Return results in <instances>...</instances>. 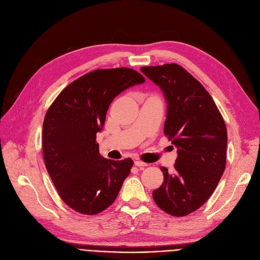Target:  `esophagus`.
<instances>
[{"label":"esophagus","mask_w":260,"mask_h":260,"mask_svg":"<svg viewBox=\"0 0 260 260\" xmlns=\"http://www.w3.org/2000/svg\"><path fill=\"white\" fill-rule=\"evenodd\" d=\"M135 166H137L139 168H143V167H146V166H149V165L141 161V160H135Z\"/></svg>","instance_id":"1"}]
</instances>
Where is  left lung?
<instances>
[{
	"instance_id": "obj_1",
	"label": "left lung",
	"mask_w": 260,
	"mask_h": 260,
	"mask_svg": "<svg viewBox=\"0 0 260 260\" xmlns=\"http://www.w3.org/2000/svg\"><path fill=\"white\" fill-rule=\"evenodd\" d=\"M140 70L164 92V132L177 148L174 171L160 168L164 182L153 199L168 214L184 217L204 204L220 182L226 162V125L207 90L183 67L166 63Z\"/></svg>"
}]
</instances>
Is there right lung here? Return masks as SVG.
I'll return each instance as SVG.
<instances>
[{"instance_id": "obj_1", "label": "right lung", "mask_w": 260, "mask_h": 260, "mask_svg": "<svg viewBox=\"0 0 260 260\" xmlns=\"http://www.w3.org/2000/svg\"><path fill=\"white\" fill-rule=\"evenodd\" d=\"M144 81L129 68L94 70L67 86L48 109L42 128L44 164L59 197L75 211L105 210L129 175L134 161L101 156L96 133L103 129L112 100Z\"/></svg>"}]
</instances>
